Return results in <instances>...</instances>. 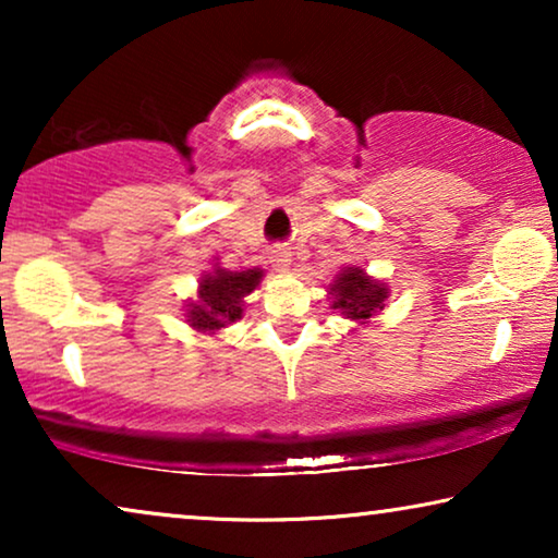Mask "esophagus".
<instances>
[{"label": "esophagus", "mask_w": 558, "mask_h": 558, "mask_svg": "<svg viewBox=\"0 0 558 558\" xmlns=\"http://www.w3.org/2000/svg\"><path fill=\"white\" fill-rule=\"evenodd\" d=\"M269 262H271L274 269L284 271L287 266L292 264V251L284 248V246H274V248H271V254H269Z\"/></svg>", "instance_id": "esophagus-1"}]
</instances>
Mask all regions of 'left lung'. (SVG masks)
<instances>
[{
  "label": "left lung",
  "instance_id": "1",
  "mask_svg": "<svg viewBox=\"0 0 558 558\" xmlns=\"http://www.w3.org/2000/svg\"><path fill=\"white\" fill-rule=\"evenodd\" d=\"M335 310H342V315L353 319H368L373 312L384 310V300L388 296V289L378 281L365 277L361 269H348L340 274L332 287Z\"/></svg>",
  "mask_w": 558,
  "mask_h": 558
}]
</instances>
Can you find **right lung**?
Masks as SVG:
<instances>
[{"label": "right lung", "mask_w": 558, "mask_h": 558, "mask_svg": "<svg viewBox=\"0 0 558 558\" xmlns=\"http://www.w3.org/2000/svg\"><path fill=\"white\" fill-rule=\"evenodd\" d=\"M262 279V271H226L216 269L201 284V302L190 304V323L197 330H220V327L241 319V300L251 294Z\"/></svg>", "instance_id": "obj_1"}]
</instances>
